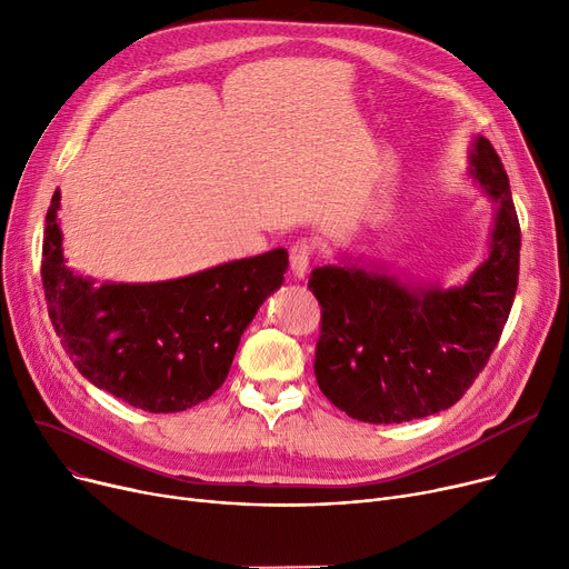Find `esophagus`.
<instances>
[{"mask_svg": "<svg viewBox=\"0 0 569 569\" xmlns=\"http://www.w3.org/2000/svg\"><path fill=\"white\" fill-rule=\"evenodd\" d=\"M311 256H313V247L311 242H307V239H300V242H295L290 247V269L295 279H305Z\"/></svg>", "mask_w": 569, "mask_h": 569, "instance_id": "34e87169", "label": "esophagus"}]
</instances>
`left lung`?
I'll list each match as a JSON object with an SVG mask.
<instances>
[{"instance_id": "left-lung-1", "label": "left lung", "mask_w": 569, "mask_h": 569, "mask_svg": "<svg viewBox=\"0 0 569 569\" xmlns=\"http://www.w3.org/2000/svg\"><path fill=\"white\" fill-rule=\"evenodd\" d=\"M468 172L496 200V223L489 256L463 286L417 288L348 256L309 277L322 313L316 380L352 420L399 425L447 410L498 346L517 295L521 228L510 179L482 136Z\"/></svg>"}]
</instances>
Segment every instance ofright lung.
<instances>
[{
	"instance_id": "add662e5",
	"label": "right lung",
	"mask_w": 569,
	"mask_h": 569,
	"mask_svg": "<svg viewBox=\"0 0 569 569\" xmlns=\"http://www.w3.org/2000/svg\"><path fill=\"white\" fill-rule=\"evenodd\" d=\"M54 191L43 232L48 316L76 369L149 412H179L223 385L239 339L281 283L288 251L232 260L161 283H103L67 267Z\"/></svg>"
}]
</instances>
